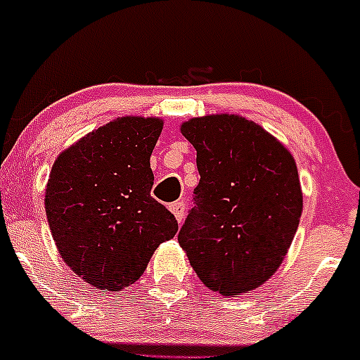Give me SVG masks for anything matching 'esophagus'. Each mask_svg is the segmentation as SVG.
<instances>
[{
	"label": "esophagus",
	"mask_w": 360,
	"mask_h": 360,
	"mask_svg": "<svg viewBox=\"0 0 360 360\" xmlns=\"http://www.w3.org/2000/svg\"><path fill=\"white\" fill-rule=\"evenodd\" d=\"M185 210H187V207H185V202L184 201L173 202V205L169 206V211H172V213L175 214V218H176V220H179V224H181V221H184Z\"/></svg>",
	"instance_id": "34e87169"
}]
</instances>
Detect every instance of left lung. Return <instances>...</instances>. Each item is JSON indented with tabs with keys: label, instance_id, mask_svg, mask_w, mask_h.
Instances as JSON below:
<instances>
[{
	"label": "left lung",
	"instance_id": "8db88e82",
	"mask_svg": "<svg viewBox=\"0 0 360 360\" xmlns=\"http://www.w3.org/2000/svg\"><path fill=\"white\" fill-rule=\"evenodd\" d=\"M181 135L198 150L201 180L180 246L210 290L232 296L262 286L283 263L302 217L295 159L236 114L194 117Z\"/></svg>",
	"mask_w": 360,
	"mask_h": 360
}]
</instances>
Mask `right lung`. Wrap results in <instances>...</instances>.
<instances>
[{
	"label": "right lung",
	"instance_id": "obj_1",
	"mask_svg": "<svg viewBox=\"0 0 360 360\" xmlns=\"http://www.w3.org/2000/svg\"><path fill=\"white\" fill-rule=\"evenodd\" d=\"M161 129L158 117H117L53 162L44 195L51 236L64 262L98 290L139 281L155 248L179 231L150 195V154Z\"/></svg>",
	"mask_w": 360,
	"mask_h": 360
}]
</instances>
